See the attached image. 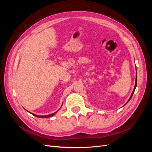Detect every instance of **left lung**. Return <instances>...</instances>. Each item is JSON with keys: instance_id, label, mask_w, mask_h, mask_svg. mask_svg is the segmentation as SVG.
<instances>
[{"instance_id": "8db88e82", "label": "left lung", "mask_w": 152, "mask_h": 152, "mask_svg": "<svg viewBox=\"0 0 152 152\" xmlns=\"http://www.w3.org/2000/svg\"><path fill=\"white\" fill-rule=\"evenodd\" d=\"M136 86H137V71H136V80H135V86H134V90H133V92H132V94H131V97H130V98H129L128 102L131 99V98H132V95H133V94H134V91H135V88H136ZM128 102H127V103H128Z\"/></svg>"}]
</instances>
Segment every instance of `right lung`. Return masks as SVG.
Wrapping results in <instances>:
<instances>
[{
  "label": "right lung",
  "instance_id": "obj_1",
  "mask_svg": "<svg viewBox=\"0 0 152 152\" xmlns=\"http://www.w3.org/2000/svg\"><path fill=\"white\" fill-rule=\"evenodd\" d=\"M57 112H55V113H52V114H51V115H45V116H38V115H34V114H33L32 113V115H33L34 116H36V117H38V118H49V117H50V116H52L53 115H54Z\"/></svg>",
  "mask_w": 152,
  "mask_h": 152
}]
</instances>
